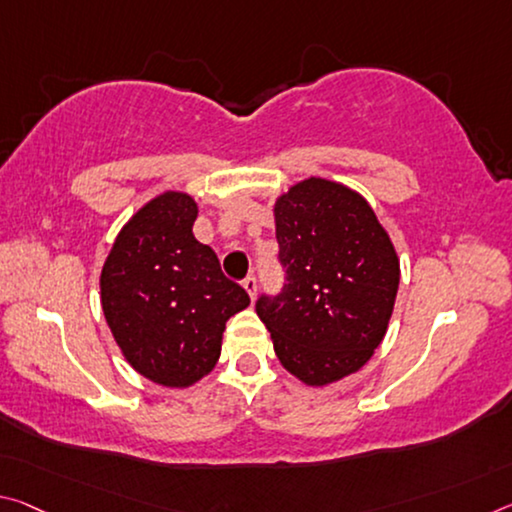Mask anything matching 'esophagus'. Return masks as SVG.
Segmentation results:
<instances>
[{
  "instance_id": "obj_1",
  "label": "esophagus",
  "mask_w": 512,
  "mask_h": 512,
  "mask_svg": "<svg viewBox=\"0 0 512 512\" xmlns=\"http://www.w3.org/2000/svg\"><path fill=\"white\" fill-rule=\"evenodd\" d=\"M243 289H246L248 296L255 300V296H257V280L253 278V275H248V278L243 280Z\"/></svg>"
}]
</instances>
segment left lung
<instances>
[{"label":"left lung","instance_id":"1","mask_svg":"<svg viewBox=\"0 0 512 512\" xmlns=\"http://www.w3.org/2000/svg\"><path fill=\"white\" fill-rule=\"evenodd\" d=\"M287 285L259 298L282 367L307 387L360 371L383 342L401 280L396 248L358 191L307 177L275 198Z\"/></svg>","mask_w":512,"mask_h":512}]
</instances>
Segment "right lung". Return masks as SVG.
Masks as SVG:
<instances>
[{"label": "right lung", "mask_w": 512, "mask_h": 512, "mask_svg": "<svg viewBox=\"0 0 512 512\" xmlns=\"http://www.w3.org/2000/svg\"><path fill=\"white\" fill-rule=\"evenodd\" d=\"M196 218L189 193H159L120 227L100 275L102 312L123 358L170 389L212 373L225 321L250 305L214 250L193 237Z\"/></svg>", "instance_id": "add662e5"}]
</instances>
